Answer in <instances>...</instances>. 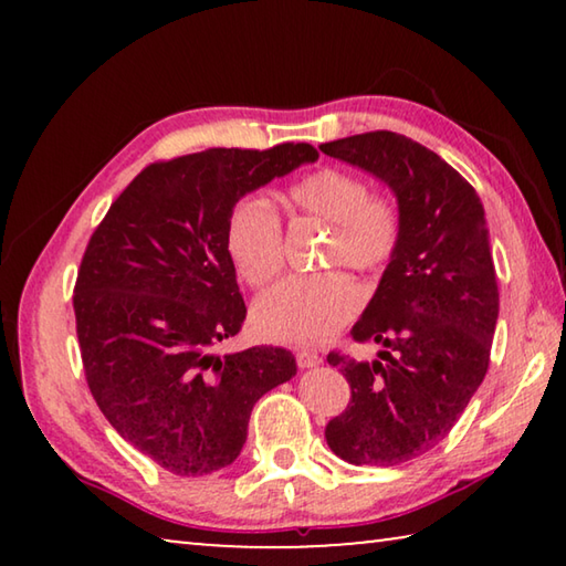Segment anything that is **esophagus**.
Listing matches in <instances>:
<instances>
[{"instance_id":"esophagus-1","label":"esophagus","mask_w":566,"mask_h":566,"mask_svg":"<svg viewBox=\"0 0 566 566\" xmlns=\"http://www.w3.org/2000/svg\"><path fill=\"white\" fill-rule=\"evenodd\" d=\"M294 359H296V364H300L302 369H310V367H319L322 364V357L317 352H310V349H300L294 354Z\"/></svg>"}]
</instances>
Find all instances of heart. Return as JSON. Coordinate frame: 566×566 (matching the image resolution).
I'll return each instance as SVG.
<instances>
[{"label":"heart","mask_w":566,"mask_h":566,"mask_svg":"<svg viewBox=\"0 0 566 566\" xmlns=\"http://www.w3.org/2000/svg\"><path fill=\"white\" fill-rule=\"evenodd\" d=\"M284 207L329 224L324 264L381 272L401 242V212L381 191L339 167H322L286 187ZM227 254L242 280L262 290L284 264L282 219L264 199H239L227 217ZM361 306V292L347 272L296 274L276 284L254 306V329L270 342L310 347L334 337Z\"/></svg>","instance_id":"heart-1"}]
</instances>
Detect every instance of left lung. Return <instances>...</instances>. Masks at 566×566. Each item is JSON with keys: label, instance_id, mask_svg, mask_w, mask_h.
Segmentation results:
<instances>
[{"label": "left lung", "instance_id": "8db88e82", "mask_svg": "<svg viewBox=\"0 0 566 566\" xmlns=\"http://www.w3.org/2000/svg\"><path fill=\"white\" fill-rule=\"evenodd\" d=\"M387 181L401 242L354 342L381 344L379 359L329 352L352 399L324 437L349 464L395 467L452 432L490 369L500 290L484 207L454 167L405 134L377 129L319 147Z\"/></svg>", "mask_w": 566, "mask_h": 566}]
</instances>
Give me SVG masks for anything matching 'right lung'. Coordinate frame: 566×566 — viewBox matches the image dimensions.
<instances>
[{
    "label": "right lung",
    "mask_w": 566,
    "mask_h": 566,
    "mask_svg": "<svg viewBox=\"0 0 566 566\" xmlns=\"http://www.w3.org/2000/svg\"><path fill=\"white\" fill-rule=\"evenodd\" d=\"M317 157L286 142L151 161L90 237L72 296L87 387L124 442L171 474L232 464L256 399L296 375L282 347L214 352L247 317L224 229L247 191Z\"/></svg>",
    "instance_id": "right-lung-1"
}]
</instances>
